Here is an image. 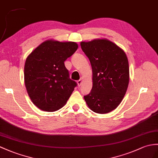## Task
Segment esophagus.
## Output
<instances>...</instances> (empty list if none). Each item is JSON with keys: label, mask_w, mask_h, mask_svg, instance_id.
Segmentation results:
<instances>
[{"label": "esophagus", "mask_w": 158, "mask_h": 158, "mask_svg": "<svg viewBox=\"0 0 158 158\" xmlns=\"http://www.w3.org/2000/svg\"><path fill=\"white\" fill-rule=\"evenodd\" d=\"M77 85H78V86L79 87L81 85V83H82V79H80L79 80H78L77 81Z\"/></svg>", "instance_id": "esophagus-1"}]
</instances>
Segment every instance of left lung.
Segmentation results:
<instances>
[{
  "instance_id": "left-lung-1",
  "label": "left lung",
  "mask_w": 158,
  "mask_h": 158,
  "mask_svg": "<svg viewBox=\"0 0 158 158\" xmlns=\"http://www.w3.org/2000/svg\"><path fill=\"white\" fill-rule=\"evenodd\" d=\"M92 68L93 86L84 96L91 110L106 114L118 107L129 83V61L124 50L107 39L81 42Z\"/></svg>"
}]
</instances>
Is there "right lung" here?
<instances>
[{"instance_id":"add662e5","label":"right lung","mask_w":158,"mask_h":158,"mask_svg":"<svg viewBox=\"0 0 158 158\" xmlns=\"http://www.w3.org/2000/svg\"><path fill=\"white\" fill-rule=\"evenodd\" d=\"M78 48L74 42L48 40L29 54L24 67V81L31 102L46 112L61 108L77 83L69 78L64 62Z\"/></svg>"}]
</instances>
